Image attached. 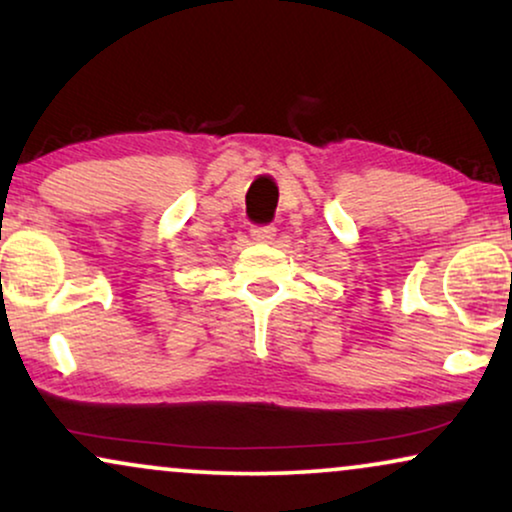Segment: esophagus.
<instances>
[{
    "mask_svg": "<svg viewBox=\"0 0 512 512\" xmlns=\"http://www.w3.org/2000/svg\"><path fill=\"white\" fill-rule=\"evenodd\" d=\"M277 235V228L275 225H254L251 228V237H254L256 242H272Z\"/></svg>",
    "mask_w": 512,
    "mask_h": 512,
    "instance_id": "34e87169",
    "label": "esophagus"
}]
</instances>
